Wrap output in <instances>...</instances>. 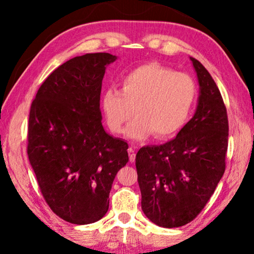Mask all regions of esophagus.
<instances>
[{
	"mask_svg": "<svg viewBox=\"0 0 254 254\" xmlns=\"http://www.w3.org/2000/svg\"><path fill=\"white\" fill-rule=\"evenodd\" d=\"M128 155H129V161L131 163H134L135 162V156H136V152H135L133 147H129V149H128Z\"/></svg>",
	"mask_w": 254,
	"mask_h": 254,
	"instance_id": "obj_1",
	"label": "esophagus"
}]
</instances>
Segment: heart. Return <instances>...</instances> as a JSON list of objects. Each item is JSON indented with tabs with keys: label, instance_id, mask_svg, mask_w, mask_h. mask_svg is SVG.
Returning a JSON list of instances; mask_svg holds the SVG:
<instances>
[{
	"label": "heart",
	"instance_id": "obj_1",
	"mask_svg": "<svg viewBox=\"0 0 254 254\" xmlns=\"http://www.w3.org/2000/svg\"><path fill=\"white\" fill-rule=\"evenodd\" d=\"M197 97L192 76L177 72L157 62L138 65L121 78V91L107 89L102 97V110L113 133L128 126V137L141 140L154 133L159 140L171 137L184 127Z\"/></svg>",
	"mask_w": 254,
	"mask_h": 254
}]
</instances>
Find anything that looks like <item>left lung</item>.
Here are the masks:
<instances>
[{
	"label": "left lung",
	"mask_w": 254,
	"mask_h": 254,
	"mask_svg": "<svg viewBox=\"0 0 254 254\" xmlns=\"http://www.w3.org/2000/svg\"><path fill=\"white\" fill-rule=\"evenodd\" d=\"M190 61L200 84L194 117L177 136L137 151L142 210L163 228H178L201 213L225 171L229 123L220 90L207 69Z\"/></svg>",
	"instance_id": "obj_1"
}]
</instances>
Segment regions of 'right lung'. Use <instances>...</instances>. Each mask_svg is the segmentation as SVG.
I'll return each mask as SVG.
<instances>
[{
	"label": "right lung",
	"instance_id": "right-lung-1",
	"mask_svg": "<svg viewBox=\"0 0 254 254\" xmlns=\"http://www.w3.org/2000/svg\"><path fill=\"white\" fill-rule=\"evenodd\" d=\"M110 53L64 62L48 75L30 109L27 155L45 201L72 224L99 221L128 162V144L104 130L100 92Z\"/></svg>",
	"mask_w": 254,
	"mask_h": 254
}]
</instances>
